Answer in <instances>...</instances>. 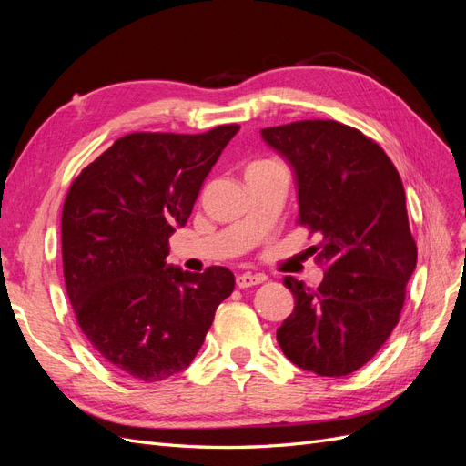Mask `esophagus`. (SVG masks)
Wrapping results in <instances>:
<instances>
[{"label": "esophagus", "mask_w": 466, "mask_h": 466, "mask_svg": "<svg viewBox=\"0 0 466 466\" xmlns=\"http://www.w3.org/2000/svg\"><path fill=\"white\" fill-rule=\"evenodd\" d=\"M264 279H266V278L260 276V274H241V276H237V288L245 289V288L258 286V284H262Z\"/></svg>", "instance_id": "esophagus-1"}]
</instances>
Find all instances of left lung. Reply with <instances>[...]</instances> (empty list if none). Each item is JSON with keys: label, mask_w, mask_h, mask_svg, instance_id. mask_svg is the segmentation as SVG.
Listing matches in <instances>:
<instances>
[{"label": "left lung", "mask_w": 466, "mask_h": 466, "mask_svg": "<svg viewBox=\"0 0 466 466\" xmlns=\"http://www.w3.org/2000/svg\"><path fill=\"white\" fill-rule=\"evenodd\" d=\"M291 163L299 225L319 235V288L286 276L293 313L278 329L286 358L320 377L358 371L400 320L418 248L408 225L402 180L371 137L336 120L264 128Z\"/></svg>", "instance_id": "1"}]
</instances>
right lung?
Masks as SVG:
<instances>
[{"label":"right lung","mask_w":466,"mask_h":466,"mask_svg":"<svg viewBox=\"0 0 466 466\" xmlns=\"http://www.w3.org/2000/svg\"><path fill=\"white\" fill-rule=\"evenodd\" d=\"M134 132L116 139L72 182L62 209L69 303L93 350L144 383L185 368L204 344L235 276L167 266L168 237L185 225L202 182L238 132Z\"/></svg>","instance_id":"1"}]
</instances>
